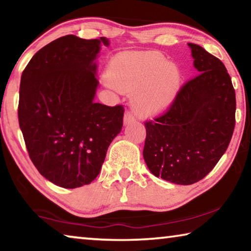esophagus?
<instances>
[{
	"label": "esophagus",
	"instance_id": "obj_1",
	"mask_svg": "<svg viewBox=\"0 0 251 251\" xmlns=\"http://www.w3.org/2000/svg\"><path fill=\"white\" fill-rule=\"evenodd\" d=\"M135 120V114L133 110H127V112L125 113V117H124V122L125 123H128V122H131Z\"/></svg>",
	"mask_w": 251,
	"mask_h": 251
}]
</instances>
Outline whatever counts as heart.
Returning a JSON list of instances; mask_svg holds the SVG:
<instances>
[{
  "instance_id": "heart-1",
  "label": "heart",
  "mask_w": 251,
  "mask_h": 251,
  "mask_svg": "<svg viewBox=\"0 0 251 251\" xmlns=\"http://www.w3.org/2000/svg\"><path fill=\"white\" fill-rule=\"evenodd\" d=\"M109 76L122 91L139 90L137 103L147 113L167 107L181 82L179 69L159 52L121 55L110 65Z\"/></svg>"
}]
</instances>
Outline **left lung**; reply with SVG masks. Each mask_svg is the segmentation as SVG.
<instances>
[{
	"instance_id": "1",
	"label": "left lung",
	"mask_w": 251,
	"mask_h": 251,
	"mask_svg": "<svg viewBox=\"0 0 251 251\" xmlns=\"http://www.w3.org/2000/svg\"><path fill=\"white\" fill-rule=\"evenodd\" d=\"M199 73L169 107L146 121L143 155L156 177L178 185L202 179L227 151L236 124V94L224 63L188 43Z\"/></svg>"
}]
</instances>
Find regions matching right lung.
<instances>
[{
    "mask_svg": "<svg viewBox=\"0 0 251 251\" xmlns=\"http://www.w3.org/2000/svg\"><path fill=\"white\" fill-rule=\"evenodd\" d=\"M100 44L109 43L59 37L34 55L21 77L18 115L28 156L42 176L63 188L99 176L123 127L124 106L93 100Z\"/></svg>",
    "mask_w": 251,
    "mask_h": 251,
    "instance_id": "1",
    "label": "right lung"
}]
</instances>
